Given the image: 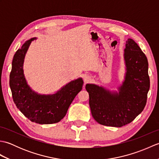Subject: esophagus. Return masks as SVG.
<instances>
[{
  "mask_svg": "<svg viewBox=\"0 0 159 159\" xmlns=\"http://www.w3.org/2000/svg\"><path fill=\"white\" fill-rule=\"evenodd\" d=\"M91 80V77L89 75H85L84 76V81L85 83H88Z\"/></svg>",
  "mask_w": 159,
  "mask_h": 159,
  "instance_id": "1",
  "label": "esophagus"
}]
</instances>
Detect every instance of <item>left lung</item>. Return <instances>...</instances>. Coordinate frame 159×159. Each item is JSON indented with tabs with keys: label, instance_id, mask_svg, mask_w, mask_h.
Masks as SVG:
<instances>
[{
	"label": "left lung",
	"instance_id": "left-lung-1",
	"mask_svg": "<svg viewBox=\"0 0 159 159\" xmlns=\"http://www.w3.org/2000/svg\"><path fill=\"white\" fill-rule=\"evenodd\" d=\"M124 50L125 73L117 91L93 83L86 84L89 107L98 123L121 127L133 121L142 112L150 89L146 56L133 39L128 38Z\"/></svg>",
	"mask_w": 159,
	"mask_h": 159
}]
</instances>
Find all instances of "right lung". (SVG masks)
I'll list each match as a JSON object with an SVG mask.
<instances>
[{"label": "right lung", "mask_w": 159, "mask_h": 159, "mask_svg": "<svg viewBox=\"0 0 159 159\" xmlns=\"http://www.w3.org/2000/svg\"><path fill=\"white\" fill-rule=\"evenodd\" d=\"M27 40L13 56L9 85L17 108L33 122L40 124L57 123L66 116L71 103L82 90L83 80L78 78L63 85L57 92L42 94L33 90L27 83L23 65L26 52L33 40Z\"/></svg>", "instance_id": "add662e5"}]
</instances>
